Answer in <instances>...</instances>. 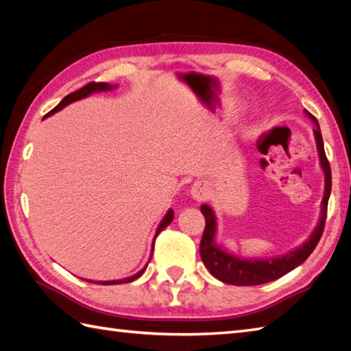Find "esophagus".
<instances>
[{
	"label": "esophagus",
	"instance_id": "1",
	"mask_svg": "<svg viewBox=\"0 0 351 351\" xmlns=\"http://www.w3.org/2000/svg\"><path fill=\"white\" fill-rule=\"evenodd\" d=\"M208 193H210V191H208V187L202 182L195 184V185H193V189H191L193 199L199 200V202H202V200H205L208 197Z\"/></svg>",
	"mask_w": 351,
	"mask_h": 351
}]
</instances>
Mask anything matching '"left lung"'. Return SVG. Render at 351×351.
Segmentation results:
<instances>
[{
    "label": "left lung",
    "mask_w": 351,
    "mask_h": 351,
    "mask_svg": "<svg viewBox=\"0 0 351 351\" xmlns=\"http://www.w3.org/2000/svg\"><path fill=\"white\" fill-rule=\"evenodd\" d=\"M304 113H306V116L317 126L314 130V134H315L318 155H319V164H322L323 167L324 180H326L324 196L322 202V217H319L315 230L309 237V240L304 241L299 249L285 253V255L278 256V258H270V259H244L240 256L230 255V253L220 249L219 245L215 244L214 238H215V230H217V221H215L213 208L208 205H202L200 206V211L204 214L206 225H205L202 241H200V245H199L200 258H202L204 264L208 270H210V273L219 280L229 283V285H237V287L261 285V283L276 280L282 278L283 274L294 270L295 267L303 264L317 247L326 225L327 202H329L330 190H332V173H330L329 161H327V156L324 152V143H323L322 131H319L318 121L309 113V111L304 110Z\"/></svg>",
    "instance_id": "left-lung-1"
}]
</instances>
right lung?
I'll return each mask as SVG.
<instances>
[{
	"instance_id": "obj_1",
	"label": "right lung",
	"mask_w": 351,
	"mask_h": 351,
	"mask_svg": "<svg viewBox=\"0 0 351 351\" xmlns=\"http://www.w3.org/2000/svg\"><path fill=\"white\" fill-rule=\"evenodd\" d=\"M111 88H114V86H110L108 83H88V84H86L84 87H81L80 90L73 92V93H71V95H68V96H64L63 101H62L60 104H58L57 107L52 108L48 114H45V117L52 116L54 113H57V111H60L62 108H64L66 106H69V104L75 102V101H78V99H83V98H86V96L92 95V93H95V92H106V90H111ZM171 220H173V210H169L167 214L164 215V219L161 220L158 229H156L155 238L158 237V234L161 232V230H162L164 228H167V226L170 225ZM155 238H154V240H155ZM152 252H154V243H152ZM146 267H147V265H146ZM146 267L141 268V270H140L138 273L130 276V278L119 279V280H99V282H96V283H101V285H119V283H128V282L136 280V279L138 278V276L143 274V271L146 270ZM84 280H86V279H84ZM87 282H93V280H87Z\"/></svg>"
}]
</instances>
